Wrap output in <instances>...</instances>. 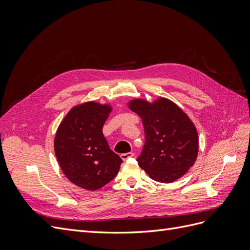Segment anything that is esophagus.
<instances>
[{
    "instance_id": "obj_1",
    "label": "esophagus",
    "mask_w": 250,
    "mask_h": 250,
    "mask_svg": "<svg viewBox=\"0 0 250 250\" xmlns=\"http://www.w3.org/2000/svg\"><path fill=\"white\" fill-rule=\"evenodd\" d=\"M134 154L132 153V152H127V153H122L121 154L120 156H121V158H122L123 161H127L128 158H130V157H132Z\"/></svg>"
}]
</instances>
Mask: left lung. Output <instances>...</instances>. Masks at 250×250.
I'll list each match as a JSON object with an SVG mask.
<instances>
[{"mask_svg": "<svg viewBox=\"0 0 250 250\" xmlns=\"http://www.w3.org/2000/svg\"><path fill=\"white\" fill-rule=\"evenodd\" d=\"M142 118L145 145L137 158L140 167L160 183H172L194 165L198 154V134L191 120L172 101H130Z\"/></svg>", "mask_w": 250, "mask_h": 250, "instance_id": "obj_1", "label": "left lung"}]
</instances>
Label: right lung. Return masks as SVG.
Here are the masks:
<instances>
[{
	"instance_id": "obj_1",
	"label": "right lung",
	"mask_w": 250,
	"mask_h": 250,
	"mask_svg": "<svg viewBox=\"0 0 250 250\" xmlns=\"http://www.w3.org/2000/svg\"><path fill=\"white\" fill-rule=\"evenodd\" d=\"M110 110L109 105L96 102L75 106L55 135L54 150L60 168L74 185L88 191L107 185L123 163L102 132Z\"/></svg>"
}]
</instances>
